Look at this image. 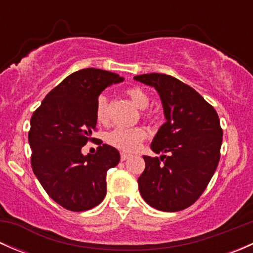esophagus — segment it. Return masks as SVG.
<instances>
[{
  "mask_svg": "<svg viewBox=\"0 0 253 253\" xmlns=\"http://www.w3.org/2000/svg\"><path fill=\"white\" fill-rule=\"evenodd\" d=\"M129 158L128 154H126V153H121V162H125V160H127Z\"/></svg>",
  "mask_w": 253,
  "mask_h": 253,
  "instance_id": "1",
  "label": "esophagus"
}]
</instances>
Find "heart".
<instances>
[{"label":"heart","mask_w":253,"mask_h":253,"mask_svg":"<svg viewBox=\"0 0 253 253\" xmlns=\"http://www.w3.org/2000/svg\"><path fill=\"white\" fill-rule=\"evenodd\" d=\"M127 95L132 100V103L141 110H144L149 106L150 98L147 93L138 86H134L127 90ZM109 116V105H108V98L106 95L101 94L99 98L96 99L95 104V117L98 122L104 124L108 121ZM147 133H145L144 128L142 127H117V128L112 129L109 132L106 136V142L112 147L117 148L124 152H136L139 147L143 139L145 138Z\"/></svg>","instance_id":"obj_1"}]
</instances>
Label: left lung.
<instances>
[{
  "label": "left lung",
  "instance_id": "obj_1",
  "mask_svg": "<svg viewBox=\"0 0 253 253\" xmlns=\"http://www.w3.org/2000/svg\"><path fill=\"white\" fill-rule=\"evenodd\" d=\"M133 79L155 88L167 120L150 144L160 158L143 155L139 193L158 211H182L200 198L218 167L223 142L218 114L195 89L171 76L149 73Z\"/></svg>",
  "mask_w": 253,
  "mask_h": 253
}]
</instances>
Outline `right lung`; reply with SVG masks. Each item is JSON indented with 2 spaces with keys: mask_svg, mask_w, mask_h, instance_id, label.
Returning a JSON list of instances; mask_svg holds the SVG:
<instances>
[{
  "mask_svg": "<svg viewBox=\"0 0 253 253\" xmlns=\"http://www.w3.org/2000/svg\"><path fill=\"white\" fill-rule=\"evenodd\" d=\"M122 81L98 68L77 71L45 96L30 120L33 171L47 195L68 211H88L105 198L106 172L119 164V150L103 144L95 154L84 155L82 147L96 127V99Z\"/></svg>",
  "mask_w": 253,
  "mask_h": 253,
  "instance_id": "obj_1",
  "label": "right lung"
}]
</instances>
